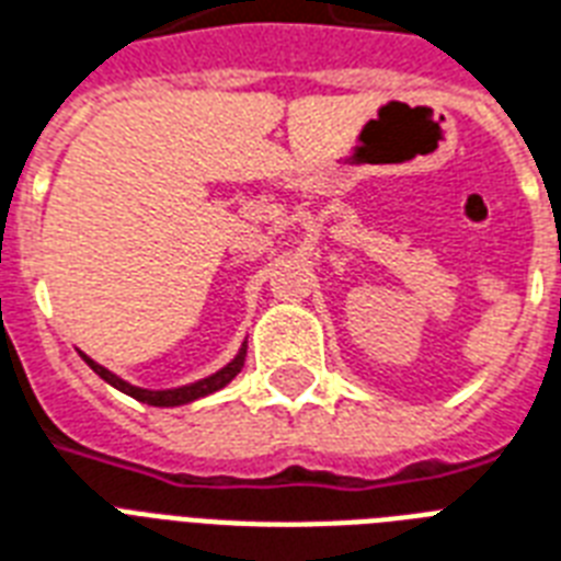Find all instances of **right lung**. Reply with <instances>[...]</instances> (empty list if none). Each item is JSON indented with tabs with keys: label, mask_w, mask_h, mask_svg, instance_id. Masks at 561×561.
Listing matches in <instances>:
<instances>
[{
	"label": "right lung",
	"mask_w": 561,
	"mask_h": 561,
	"mask_svg": "<svg viewBox=\"0 0 561 561\" xmlns=\"http://www.w3.org/2000/svg\"><path fill=\"white\" fill-rule=\"evenodd\" d=\"M81 358H84V362L91 365L93 374H100L105 382L114 385V388H117V391H123V394L135 397V400H140V403H147V405H185V403H194V400H199V397L214 394V391H220V388H226V385L232 382L234 376L241 374L243 358H247V344H243V347L238 350V356H234L226 367H220L217 374L205 376V379H199V382L182 385V388H167V391H149V388L128 385L126 379H119L117 374H111L108 367L96 365V362L84 356V353H81Z\"/></svg>",
	"instance_id": "obj_1"
}]
</instances>
